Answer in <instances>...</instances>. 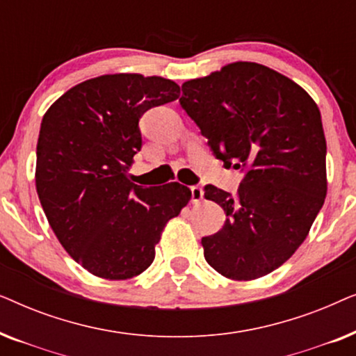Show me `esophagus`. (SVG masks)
Wrapping results in <instances>:
<instances>
[{"instance_id":"obj_1","label":"esophagus","mask_w":356,"mask_h":356,"mask_svg":"<svg viewBox=\"0 0 356 356\" xmlns=\"http://www.w3.org/2000/svg\"><path fill=\"white\" fill-rule=\"evenodd\" d=\"M202 196H204V191L201 186H191V201L193 202L202 201Z\"/></svg>"}]
</instances>
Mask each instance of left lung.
I'll return each instance as SVG.
<instances>
[{"instance_id": "obj_1", "label": "left lung", "mask_w": 356, "mask_h": 356, "mask_svg": "<svg viewBox=\"0 0 356 356\" xmlns=\"http://www.w3.org/2000/svg\"><path fill=\"white\" fill-rule=\"evenodd\" d=\"M181 90L179 105L213 155L245 173L236 196L204 188L227 216L202 238L204 257L227 279L270 274L308 236L327 193L318 105L289 77L248 61L186 81Z\"/></svg>"}]
</instances>
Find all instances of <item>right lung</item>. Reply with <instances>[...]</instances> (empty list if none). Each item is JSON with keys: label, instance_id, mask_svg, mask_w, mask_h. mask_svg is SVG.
<instances>
[{"label": "right lung", "instance_id": "right-lung-1", "mask_svg": "<svg viewBox=\"0 0 356 356\" xmlns=\"http://www.w3.org/2000/svg\"><path fill=\"white\" fill-rule=\"evenodd\" d=\"M178 95L163 77L106 74L74 86L43 116L38 199L63 248L90 274L126 280L144 272L167 222L191 199L177 181L143 188L128 173L143 147L140 116Z\"/></svg>", "mask_w": 356, "mask_h": 356}]
</instances>
